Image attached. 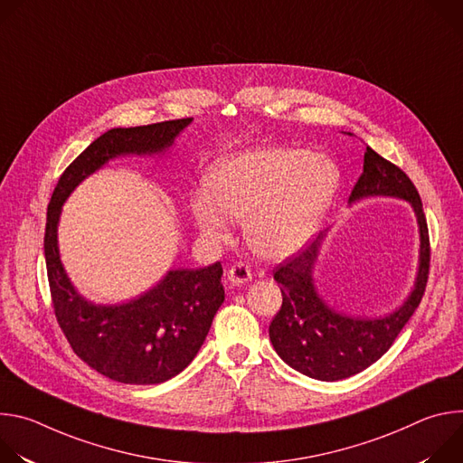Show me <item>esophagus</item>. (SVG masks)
Here are the masks:
<instances>
[{
    "label": "esophagus",
    "instance_id": "34e87169",
    "mask_svg": "<svg viewBox=\"0 0 463 463\" xmlns=\"http://www.w3.org/2000/svg\"><path fill=\"white\" fill-rule=\"evenodd\" d=\"M227 280L232 284V286H243L247 282L252 280V273L250 269L245 266V263H236V266H232L229 271H227Z\"/></svg>",
    "mask_w": 463,
    "mask_h": 463
}]
</instances>
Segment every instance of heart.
Masks as SVG:
<instances>
[{
  "mask_svg": "<svg viewBox=\"0 0 463 463\" xmlns=\"http://www.w3.org/2000/svg\"><path fill=\"white\" fill-rule=\"evenodd\" d=\"M341 184L334 161L295 148L229 154L205 174V192L188 200L205 241L222 243L243 220L249 247L263 258H286L320 231Z\"/></svg>",
  "mask_w": 463,
  "mask_h": 463,
  "instance_id": "1",
  "label": "heart"
}]
</instances>
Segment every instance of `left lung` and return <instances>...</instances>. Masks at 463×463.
I'll return each mask as SVG.
<instances>
[{"mask_svg":"<svg viewBox=\"0 0 463 463\" xmlns=\"http://www.w3.org/2000/svg\"><path fill=\"white\" fill-rule=\"evenodd\" d=\"M370 195L407 200L418 218V277L409 298L398 309L379 318H361L339 313L320 298L313 268L324 234H318L297 256L280 263L273 275L282 291V307L269 326L273 348L291 368L318 381L346 379L373 364L400 335L425 293L430 243L420 194L400 166L366 146L363 174L348 202L354 203Z\"/></svg>","mask_w":463,"mask_h":463,"instance_id":"8db88e82","label":"left lung"}]
</instances>
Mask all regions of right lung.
<instances>
[{
  "instance_id": "add662e5",
  "label": "right lung",
  "mask_w": 463,
  "mask_h": 463,
  "mask_svg": "<svg viewBox=\"0 0 463 463\" xmlns=\"http://www.w3.org/2000/svg\"><path fill=\"white\" fill-rule=\"evenodd\" d=\"M190 122L192 117L108 129L63 170L47 207L43 252L58 326L84 363L118 383H165L192 363L225 300L222 263L168 271L154 289L136 300L115 306L91 304L77 293L61 266V205L79 183L109 159L161 154Z\"/></svg>"
}]
</instances>
